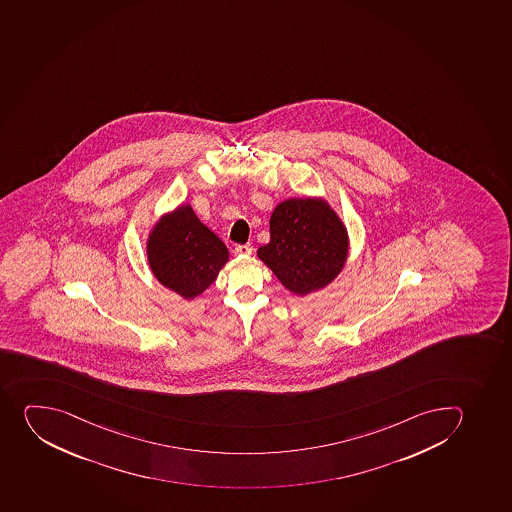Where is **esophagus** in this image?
I'll list each match as a JSON object with an SVG mask.
<instances>
[{"mask_svg": "<svg viewBox=\"0 0 512 512\" xmlns=\"http://www.w3.org/2000/svg\"><path fill=\"white\" fill-rule=\"evenodd\" d=\"M252 252H254V247L250 244L237 245V247H235V254L250 255Z\"/></svg>", "mask_w": 512, "mask_h": 512, "instance_id": "1", "label": "esophagus"}]
</instances>
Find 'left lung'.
<instances>
[{
    "label": "left lung",
    "mask_w": 512,
    "mask_h": 512,
    "mask_svg": "<svg viewBox=\"0 0 512 512\" xmlns=\"http://www.w3.org/2000/svg\"><path fill=\"white\" fill-rule=\"evenodd\" d=\"M257 255L286 290L306 296L323 290L343 272L349 234L323 197H291L275 207L270 242Z\"/></svg>",
    "instance_id": "1"
}]
</instances>
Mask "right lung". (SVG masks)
Masks as SVG:
<instances>
[{
  "mask_svg": "<svg viewBox=\"0 0 512 512\" xmlns=\"http://www.w3.org/2000/svg\"><path fill=\"white\" fill-rule=\"evenodd\" d=\"M146 260L161 285L191 301L216 282L229 250L199 221L191 204H179L151 226Z\"/></svg>",
  "mask_w": 512,
  "mask_h": 512,
  "instance_id": "obj_1",
  "label": "right lung"
}]
</instances>
